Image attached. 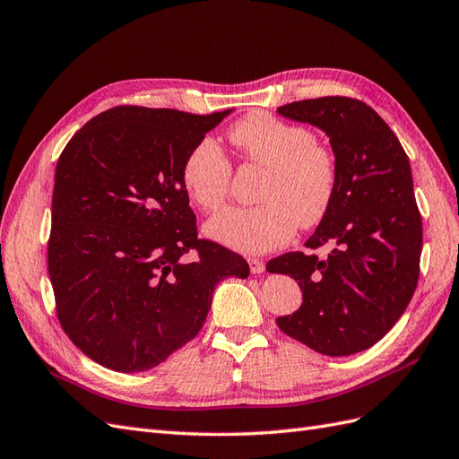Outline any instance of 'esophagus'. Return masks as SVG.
I'll return each instance as SVG.
<instances>
[{
	"label": "esophagus",
	"instance_id": "obj_1",
	"mask_svg": "<svg viewBox=\"0 0 459 459\" xmlns=\"http://www.w3.org/2000/svg\"><path fill=\"white\" fill-rule=\"evenodd\" d=\"M248 268H251V273H262L266 270V264L258 258H248Z\"/></svg>",
	"mask_w": 459,
	"mask_h": 459
}]
</instances>
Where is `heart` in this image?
I'll use <instances>...</instances> for the list:
<instances>
[{
  "label": "heart",
  "mask_w": 459,
  "mask_h": 459,
  "mask_svg": "<svg viewBox=\"0 0 459 459\" xmlns=\"http://www.w3.org/2000/svg\"><path fill=\"white\" fill-rule=\"evenodd\" d=\"M231 143L247 162L266 169L255 206H230L206 221L211 239L245 255L285 245L297 226L312 228L327 214L337 186L333 152L314 134L266 113H255L230 130ZM182 186L203 211L224 204L231 164L212 140L193 145L182 164Z\"/></svg>",
  "instance_id": "obj_1"
}]
</instances>
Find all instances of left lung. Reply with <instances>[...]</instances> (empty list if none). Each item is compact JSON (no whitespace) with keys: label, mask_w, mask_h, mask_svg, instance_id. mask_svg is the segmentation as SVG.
Wrapping results in <instances>:
<instances>
[{"label":"left lung","mask_w":459,"mask_h":459,"mask_svg":"<svg viewBox=\"0 0 459 459\" xmlns=\"http://www.w3.org/2000/svg\"><path fill=\"white\" fill-rule=\"evenodd\" d=\"M277 113L329 135L337 186L307 241L310 251H333L285 253L266 264L302 290L300 308L275 324L319 354L362 352L391 331L418 287L423 230L408 155L386 122L352 97L295 101Z\"/></svg>","instance_id":"1"}]
</instances>
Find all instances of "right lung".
Masks as SVG:
<instances>
[{
  "mask_svg": "<svg viewBox=\"0 0 459 459\" xmlns=\"http://www.w3.org/2000/svg\"><path fill=\"white\" fill-rule=\"evenodd\" d=\"M118 105L66 143L55 170L48 270L59 324L108 369L164 362L197 337L214 287L247 260L197 238L189 149L228 117Z\"/></svg>",
  "mask_w": 459,
  "mask_h": 459,
  "instance_id": "obj_1",
  "label": "right lung"
}]
</instances>
